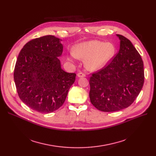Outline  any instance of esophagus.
Wrapping results in <instances>:
<instances>
[{
    "mask_svg": "<svg viewBox=\"0 0 156 156\" xmlns=\"http://www.w3.org/2000/svg\"><path fill=\"white\" fill-rule=\"evenodd\" d=\"M77 76H78V77H85L86 76V75H85V73H83L82 72H80V73H78Z\"/></svg>",
    "mask_w": 156,
    "mask_h": 156,
    "instance_id": "obj_1",
    "label": "esophagus"
}]
</instances>
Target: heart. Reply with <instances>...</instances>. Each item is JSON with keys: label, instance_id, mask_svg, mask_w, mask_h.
Segmentation results:
<instances>
[{"label": "heart", "instance_id": "1", "mask_svg": "<svg viewBox=\"0 0 156 156\" xmlns=\"http://www.w3.org/2000/svg\"><path fill=\"white\" fill-rule=\"evenodd\" d=\"M116 52L114 45L99 40H91L76 45L74 52L68 57L70 61L76 58L85 59L84 66L90 71L100 70L106 66L113 57Z\"/></svg>", "mask_w": 156, "mask_h": 156}]
</instances>
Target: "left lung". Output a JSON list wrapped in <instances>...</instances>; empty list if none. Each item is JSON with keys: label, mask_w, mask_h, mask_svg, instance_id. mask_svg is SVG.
<instances>
[{"label": "left lung", "mask_w": 156, "mask_h": 156, "mask_svg": "<svg viewBox=\"0 0 156 156\" xmlns=\"http://www.w3.org/2000/svg\"><path fill=\"white\" fill-rule=\"evenodd\" d=\"M119 51L111 62L90 78L89 96L95 108L104 112L128 108L144 83V62L130 41L121 35Z\"/></svg>", "instance_id": "left-lung-1"}]
</instances>
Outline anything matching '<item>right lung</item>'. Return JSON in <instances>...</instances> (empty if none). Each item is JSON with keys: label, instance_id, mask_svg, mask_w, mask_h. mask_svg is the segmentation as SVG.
I'll list each match as a JSON object with an SVG mask.
<instances>
[{"label": "right lung", "instance_id": "obj_1", "mask_svg": "<svg viewBox=\"0 0 156 156\" xmlns=\"http://www.w3.org/2000/svg\"><path fill=\"white\" fill-rule=\"evenodd\" d=\"M61 41L52 35L33 39L24 45L16 62L14 80L20 99L41 113L61 107L75 81V73L61 68Z\"/></svg>", "mask_w": 156, "mask_h": 156}]
</instances>
